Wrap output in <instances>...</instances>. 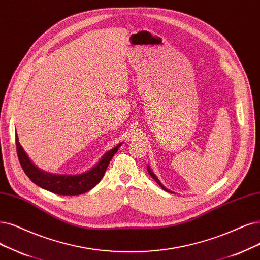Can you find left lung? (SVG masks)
Segmentation results:
<instances>
[{"label":"left lung","mask_w":260,"mask_h":260,"mask_svg":"<svg viewBox=\"0 0 260 260\" xmlns=\"http://www.w3.org/2000/svg\"><path fill=\"white\" fill-rule=\"evenodd\" d=\"M147 169H148V172H149V175H150V176H151V177H152L153 179H154V180H155V182H156V183H157V184H158V185H159V186H160V187H161L162 189H164V190H166V191H169V193H174V191H171V190H169L168 188H166V187H165L164 185H162V184L160 183V181H159V180L157 179V177H156V176L154 175V172H153V171L151 170V168H150V166H149V165L147 166Z\"/></svg>","instance_id":"8db88e82"}]
</instances>
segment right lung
Instances as JSON below:
<instances>
[{
    "mask_svg": "<svg viewBox=\"0 0 260 260\" xmlns=\"http://www.w3.org/2000/svg\"><path fill=\"white\" fill-rule=\"evenodd\" d=\"M121 146L122 142L108 152H106L99 160V162H96V165H94L90 170L83 172V174L56 175L38 168L28 158L27 154L21 147L20 142H19V138L16 133V147L18 157L25 175L36 185L56 195H80L92 189L95 185H98V183L105 175V171L109 165V161Z\"/></svg>",
    "mask_w": 260,
    "mask_h": 260,
    "instance_id": "add662e5",
    "label": "right lung"
}]
</instances>
